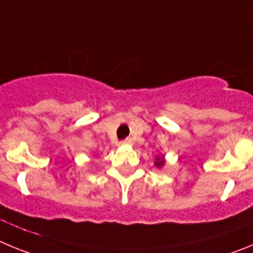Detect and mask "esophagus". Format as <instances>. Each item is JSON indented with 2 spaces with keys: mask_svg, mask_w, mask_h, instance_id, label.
<instances>
[{
  "mask_svg": "<svg viewBox=\"0 0 253 253\" xmlns=\"http://www.w3.org/2000/svg\"><path fill=\"white\" fill-rule=\"evenodd\" d=\"M122 143L123 144H131V143H133V139H131V138H125Z\"/></svg>",
  "mask_w": 253,
  "mask_h": 253,
  "instance_id": "obj_1",
  "label": "esophagus"
}]
</instances>
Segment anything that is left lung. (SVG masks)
I'll list each match as a JSON object with an SVG mask.
<instances>
[{
	"label": "left lung",
	"instance_id": "obj_1",
	"mask_svg": "<svg viewBox=\"0 0 253 253\" xmlns=\"http://www.w3.org/2000/svg\"><path fill=\"white\" fill-rule=\"evenodd\" d=\"M163 163H165V161L160 160V158H157V162H156V166L161 167V166H162V165H163Z\"/></svg>",
	"mask_w": 253,
	"mask_h": 253
}]
</instances>
